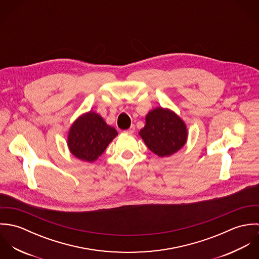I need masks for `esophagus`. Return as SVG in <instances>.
<instances>
[{"label":"esophagus","mask_w":259,"mask_h":259,"mask_svg":"<svg viewBox=\"0 0 259 259\" xmlns=\"http://www.w3.org/2000/svg\"><path fill=\"white\" fill-rule=\"evenodd\" d=\"M134 132H135V125H132L128 130L124 131L123 133H124V134H127V135H132V134H134Z\"/></svg>","instance_id":"esophagus-1"}]
</instances>
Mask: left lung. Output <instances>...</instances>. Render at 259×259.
I'll list each match as a JSON object with an SVG mask.
<instances>
[{
  "label": "left lung",
  "instance_id": "left-lung-1",
  "mask_svg": "<svg viewBox=\"0 0 259 259\" xmlns=\"http://www.w3.org/2000/svg\"><path fill=\"white\" fill-rule=\"evenodd\" d=\"M139 135L150 151L165 157L185 147L188 131L179 114L169 109L157 107L148 111L146 124Z\"/></svg>",
  "mask_w": 259,
  "mask_h": 259
}]
</instances>
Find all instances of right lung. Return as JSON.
I'll return each mask as SVG.
<instances>
[{"instance_id": "obj_1", "label": "right lung", "mask_w": 259, "mask_h": 259, "mask_svg": "<svg viewBox=\"0 0 259 259\" xmlns=\"http://www.w3.org/2000/svg\"><path fill=\"white\" fill-rule=\"evenodd\" d=\"M117 136L114 127L109 125L96 111L80 114L69 128L68 148L74 157L96 161Z\"/></svg>"}]
</instances>
